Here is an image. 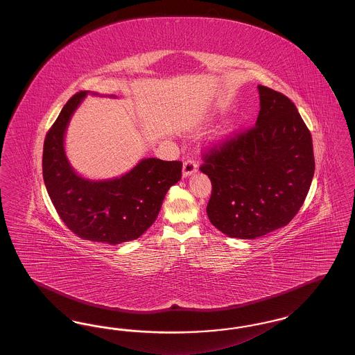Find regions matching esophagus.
<instances>
[{
    "label": "esophagus",
    "instance_id": "obj_1",
    "mask_svg": "<svg viewBox=\"0 0 355 355\" xmlns=\"http://www.w3.org/2000/svg\"><path fill=\"white\" fill-rule=\"evenodd\" d=\"M197 170H198V165H197V162L194 159H186L185 162H184V168H182V175L185 178L186 177H190L194 173H197Z\"/></svg>",
    "mask_w": 355,
    "mask_h": 355
}]
</instances>
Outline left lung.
<instances>
[{
	"mask_svg": "<svg viewBox=\"0 0 355 355\" xmlns=\"http://www.w3.org/2000/svg\"><path fill=\"white\" fill-rule=\"evenodd\" d=\"M255 126L205 155L201 171L211 181L206 213L232 238L255 239L295 217L314 175L311 135L295 105L258 85Z\"/></svg>",
	"mask_w": 355,
	"mask_h": 355,
	"instance_id": "left-lung-1",
	"label": "left lung"
}]
</instances>
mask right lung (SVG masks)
Masks as SVG:
<instances>
[{"mask_svg":"<svg viewBox=\"0 0 355 355\" xmlns=\"http://www.w3.org/2000/svg\"><path fill=\"white\" fill-rule=\"evenodd\" d=\"M87 94L101 96L89 92L73 96L46 135L44 182L58 216L74 234L119 245L139 238L152 226L168 190L181 180L182 162L144 158L128 173L109 180H89L78 174L69 162L65 135Z\"/></svg>","mask_w":355,"mask_h":355,"instance_id":"1","label":"right lung"}]
</instances>
